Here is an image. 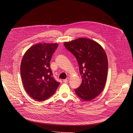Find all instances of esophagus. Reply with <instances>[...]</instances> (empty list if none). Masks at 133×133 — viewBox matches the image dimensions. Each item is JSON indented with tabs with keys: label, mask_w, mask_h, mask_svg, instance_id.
Instances as JSON below:
<instances>
[{
	"label": "esophagus",
	"mask_w": 133,
	"mask_h": 133,
	"mask_svg": "<svg viewBox=\"0 0 133 133\" xmlns=\"http://www.w3.org/2000/svg\"><path fill=\"white\" fill-rule=\"evenodd\" d=\"M69 79L68 78H67V79H64V80H63V81H64V82H68V81H69Z\"/></svg>",
	"instance_id": "esophagus-1"
}]
</instances>
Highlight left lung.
Returning a JSON list of instances; mask_svg holds the SVG:
<instances>
[{"mask_svg": "<svg viewBox=\"0 0 133 133\" xmlns=\"http://www.w3.org/2000/svg\"><path fill=\"white\" fill-rule=\"evenodd\" d=\"M64 46L76 57L82 83L75 92L79 97L90 101L98 96L105 86L108 59L103 47L88 38H79L65 42Z\"/></svg>", "mask_w": 133, "mask_h": 133, "instance_id": "left-lung-1", "label": "left lung"}]
</instances>
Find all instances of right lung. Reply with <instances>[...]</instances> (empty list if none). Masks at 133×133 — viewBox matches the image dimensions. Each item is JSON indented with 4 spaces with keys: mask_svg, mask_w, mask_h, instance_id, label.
I'll return each instance as SVG.
<instances>
[{
    "mask_svg": "<svg viewBox=\"0 0 133 133\" xmlns=\"http://www.w3.org/2000/svg\"><path fill=\"white\" fill-rule=\"evenodd\" d=\"M57 43H39L28 49L20 65V74L27 93L37 101L54 94L60 83L52 76L50 62Z\"/></svg>",
    "mask_w": 133,
    "mask_h": 133,
    "instance_id": "add662e5",
    "label": "right lung"
}]
</instances>
